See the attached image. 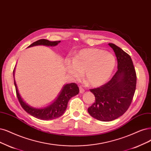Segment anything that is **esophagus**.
Wrapping results in <instances>:
<instances>
[{
  "label": "esophagus",
  "mask_w": 151,
  "mask_h": 151,
  "mask_svg": "<svg viewBox=\"0 0 151 151\" xmlns=\"http://www.w3.org/2000/svg\"><path fill=\"white\" fill-rule=\"evenodd\" d=\"M79 88H80V93H83L85 92V90H84V89H83V88H82L81 86H80Z\"/></svg>",
  "instance_id": "34e87169"
}]
</instances>
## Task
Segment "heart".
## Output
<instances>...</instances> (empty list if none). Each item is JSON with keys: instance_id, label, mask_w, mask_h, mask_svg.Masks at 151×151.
<instances>
[{"instance_id": "1", "label": "heart", "mask_w": 151, "mask_h": 151, "mask_svg": "<svg viewBox=\"0 0 151 151\" xmlns=\"http://www.w3.org/2000/svg\"><path fill=\"white\" fill-rule=\"evenodd\" d=\"M116 65L114 55L99 48L81 50L72 58V62L65 61L67 72L79 78L84 73V78L93 86H101L110 78Z\"/></svg>"}]
</instances>
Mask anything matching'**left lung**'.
Masks as SVG:
<instances>
[{
	"label": "left lung",
	"mask_w": 151,
	"mask_h": 151,
	"mask_svg": "<svg viewBox=\"0 0 151 151\" xmlns=\"http://www.w3.org/2000/svg\"><path fill=\"white\" fill-rule=\"evenodd\" d=\"M118 61V70L108 83L91 89L95 102L88 109L93 118L111 121L121 116L129 108L136 87V73L130 56L114 43H109Z\"/></svg>",
	"instance_id": "8db88e82"
}]
</instances>
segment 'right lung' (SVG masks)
Returning <instances> with one entry per match:
<instances>
[{
    "label": "right lung",
    "mask_w": 151,
    "mask_h": 151,
    "mask_svg": "<svg viewBox=\"0 0 151 151\" xmlns=\"http://www.w3.org/2000/svg\"><path fill=\"white\" fill-rule=\"evenodd\" d=\"M61 41L51 42L45 39H40L32 43L28 47H32L37 45H45V46H56ZM15 69L14 70V78ZM14 85L15 86V90L17 96L21 104L22 107L26 111L27 113L36 118L42 120H51L58 118L62 115L65 111L68 103L71 98L78 94L79 88L76 84L74 83L65 85L61 91L58 98L56 99L53 103L49 105L48 106L43 108H35L30 106V105L26 103L20 95L17 86L14 79Z\"/></svg>",
    "instance_id": "add662e5"
}]
</instances>
